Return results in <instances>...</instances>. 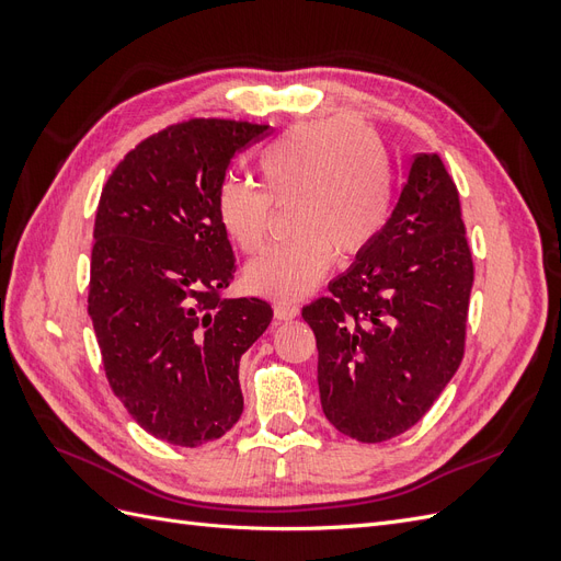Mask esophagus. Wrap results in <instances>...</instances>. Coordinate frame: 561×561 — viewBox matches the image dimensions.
<instances>
[{"label": "esophagus", "mask_w": 561, "mask_h": 561, "mask_svg": "<svg viewBox=\"0 0 561 561\" xmlns=\"http://www.w3.org/2000/svg\"><path fill=\"white\" fill-rule=\"evenodd\" d=\"M274 316L278 320H293V318L299 316V307L293 301H276L274 304Z\"/></svg>", "instance_id": "1"}]
</instances>
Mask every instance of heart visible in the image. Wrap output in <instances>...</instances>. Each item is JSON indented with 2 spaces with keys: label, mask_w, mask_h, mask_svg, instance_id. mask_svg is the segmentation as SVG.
Instances as JSON below:
<instances>
[{
  "label": "heart",
  "mask_w": 561,
  "mask_h": 561,
  "mask_svg": "<svg viewBox=\"0 0 561 561\" xmlns=\"http://www.w3.org/2000/svg\"><path fill=\"white\" fill-rule=\"evenodd\" d=\"M262 190L227 180L217 219L243 252L268 236L271 203H290L297 239L266 248L245 268L252 293L295 299L328 276L334 257L360 254L383 231L393 198L386 151L369 128L351 118L299 124L260 157Z\"/></svg>",
  "instance_id": "1"
}]
</instances>
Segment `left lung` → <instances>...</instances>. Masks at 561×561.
Instances as JSON below:
<instances>
[{
	"instance_id": "obj_1",
	"label": "left lung",
	"mask_w": 561,
	"mask_h": 561,
	"mask_svg": "<svg viewBox=\"0 0 561 561\" xmlns=\"http://www.w3.org/2000/svg\"><path fill=\"white\" fill-rule=\"evenodd\" d=\"M472 278L456 184L437 154H416L377 241L301 309L339 433L386 443L431 410L463 360Z\"/></svg>"
}]
</instances>
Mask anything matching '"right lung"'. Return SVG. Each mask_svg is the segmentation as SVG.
Masks as SVG:
<instances>
[{"label":"right lung","mask_w":561,"mask_h":561,"mask_svg":"<svg viewBox=\"0 0 561 561\" xmlns=\"http://www.w3.org/2000/svg\"><path fill=\"white\" fill-rule=\"evenodd\" d=\"M266 130L229 118L168 126L100 194L89 316L105 375L135 423L178 447L213 443L241 419V355L274 318L264 299L219 295L236 274L219 186Z\"/></svg>","instance_id":"right-lung-1"}]
</instances>
